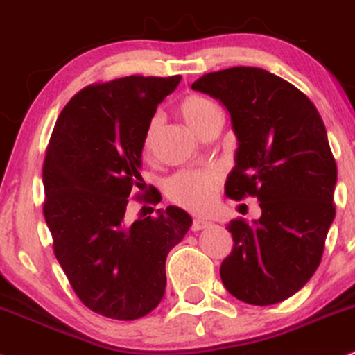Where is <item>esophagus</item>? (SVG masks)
<instances>
[{
  "mask_svg": "<svg viewBox=\"0 0 355 355\" xmlns=\"http://www.w3.org/2000/svg\"><path fill=\"white\" fill-rule=\"evenodd\" d=\"M211 224L212 223H209V220L198 218V219L193 220V226H191V229H193V231H201V229H204V227H209Z\"/></svg>",
  "mask_w": 355,
  "mask_h": 355,
  "instance_id": "esophagus-1",
  "label": "esophagus"
}]
</instances>
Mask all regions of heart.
Segmentation results:
<instances>
[{
    "instance_id": "heart-1",
    "label": "heart",
    "mask_w": 355,
    "mask_h": 355,
    "mask_svg": "<svg viewBox=\"0 0 355 355\" xmlns=\"http://www.w3.org/2000/svg\"><path fill=\"white\" fill-rule=\"evenodd\" d=\"M179 112L184 121L194 129L198 135L206 129L216 118H219L220 111L211 99L199 94L186 96L179 104ZM161 129V116H154L149 121L143 137V153L149 154L156 144V137ZM168 196L179 206L187 207L191 211L209 209L218 193V176L212 173L201 171H184L179 173L168 182Z\"/></svg>"
}]
</instances>
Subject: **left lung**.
I'll use <instances>...</instances> for the list:
<instances>
[{"instance_id": "obj_1", "label": "left lung", "mask_w": 355, "mask_h": 355, "mask_svg": "<svg viewBox=\"0 0 355 355\" xmlns=\"http://www.w3.org/2000/svg\"><path fill=\"white\" fill-rule=\"evenodd\" d=\"M219 99L237 137L226 196L257 198L261 218L229 223L220 279L236 299L270 306L307 284L336 216L337 166L319 111L302 91L261 68L236 66L193 83Z\"/></svg>"}]
</instances>
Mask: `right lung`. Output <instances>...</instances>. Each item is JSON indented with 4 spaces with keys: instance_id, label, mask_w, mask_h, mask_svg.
<instances>
[{
    "instance_id": "right-lung-1",
    "label": "right lung",
    "mask_w": 355,
    "mask_h": 355,
    "mask_svg": "<svg viewBox=\"0 0 355 355\" xmlns=\"http://www.w3.org/2000/svg\"><path fill=\"white\" fill-rule=\"evenodd\" d=\"M179 81L126 76L86 86L61 111L46 149L43 212L54 256L79 301L104 318L135 320L156 309L166 257L193 224L176 206L124 218L143 182L146 128Z\"/></svg>"
}]
</instances>
